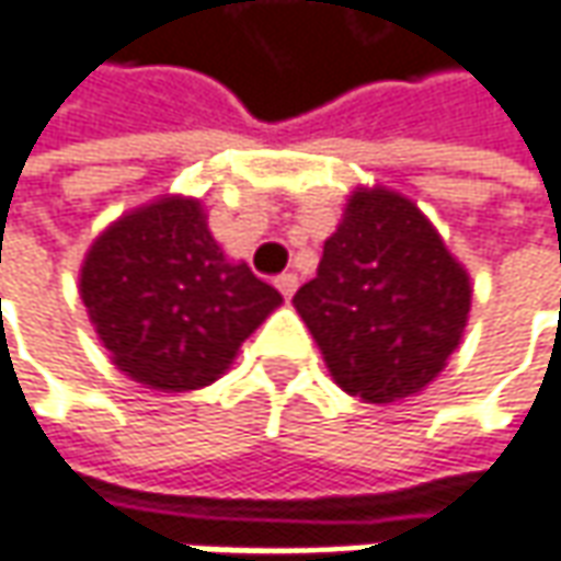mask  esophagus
Returning a JSON list of instances; mask_svg holds the SVG:
<instances>
[{"label": "esophagus", "mask_w": 561, "mask_h": 561, "mask_svg": "<svg viewBox=\"0 0 561 561\" xmlns=\"http://www.w3.org/2000/svg\"><path fill=\"white\" fill-rule=\"evenodd\" d=\"M276 288H279L285 298H291L298 291V276L295 273H282V276H276Z\"/></svg>", "instance_id": "obj_1"}]
</instances>
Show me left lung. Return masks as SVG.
Wrapping results in <instances>:
<instances>
[{"mask_svg": "<svg viewBox=\"0 0 561 561\" xmlns=\"http://www.w3.org/2000/svg\"><path fill=\"white\" fill-rule=\"evenodd\" d=\"M341 391L394 403L422 391L462 339L472 282L428 217L388 188H357L295 295Z\"/></svg>", "mask_w": 561, "mask_h": 561, "instance_id": "1", "label": "left lung"}]
</instances>
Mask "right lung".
Segmentation results:
<instances>
[{"mask_svg":"<svg viewBox=\"0 0 561 561\" xmlns=\"http://www.w3.org/2000/svg\"><path fill=\"white\" fill-rule=\"evenodd\" d=\"M80 298L114 366L167 394L217 381L282 304L248 263L226 261L202 202L183 195L111 222L83 261Z\"/></svg>","mask_w":561,"mask_h":561,"instance_id":"add662e5","label":"right lung"}]
</instances>
